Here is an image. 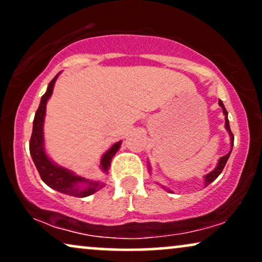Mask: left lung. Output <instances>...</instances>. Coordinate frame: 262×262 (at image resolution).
Segmentation results:
<instances>
[{
    "label": "left lung",
    "instance_id": "1",
    "mask_svg": "<svg viewBox=\"0 0 262 262\" xmlns=\"http://www.w3.org/2000/svg\"><path fill=\"white\" fill-rule=\"evenodd\" d=\"M218 103H219V106L222 107V110H223V113H224V116H225V129H227V130L229 132L230 140H231V141H230V144H231V149H233V145H234V135H233V133H231L230 127H229V121H228V112H227V110H225V107H224L223 102H222L221 100H219ZM231 149H230V151L228 152L227 155L222 156V158L219 159L218 165H217V166H215V169L213 170V171H210V172L208 173V175L204 176V185L208 186L209 183H212L213 181H214L215 179H217V177H218L219 175H221V172H222V171H223V169H224L225 164H227L228 159H229L230 152H231ZM149 169H150V167H149ZM170 192H171V191H170Z\"/></svg>",
    "mask_w": 262,
    "mask_h": 262
}]
</instances>
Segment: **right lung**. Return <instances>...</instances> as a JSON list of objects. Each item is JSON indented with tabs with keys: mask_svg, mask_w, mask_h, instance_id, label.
<instances>
[{
	"mask_svg": "<svg viewBox=\"0 0 262 262\" xmlns=\"http://www.w3.org/2000/svg\"><path fill=\"white\" fill-rule=\"evenodd\" d=\"M58 76L59 74L50 81V83L48 85L47 92L41 97L40 104H39L37 112H35L34 121H33L32 137L31 141H29V151H31L33 162H34L41 180L50 188L61 192V193L69 194V196L87 197L103 187V182L92 181V180H87L85 177L76 176L73 171L59 166V165H56L55 162H53L48 158L44 149L43 125L45 111H47V102L50 98V96H52L54 85H55V81L58 79ZM121 144L122 141H117L102 156L101 169L104 173H108L112 158L118 151V149L121 148Z\"/></svg>",
	"mask_w": 262,
	"mask_h": 262,
	"instance_id": "1",
	"label": "right lung"
}]
</instances>
